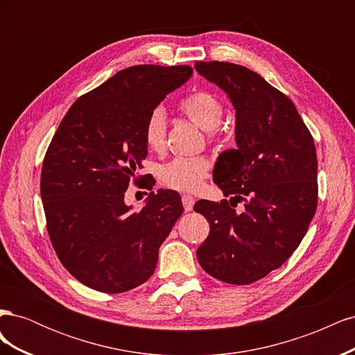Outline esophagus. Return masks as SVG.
Listing matches in <instances>:
<instances>
[{"mask_svg":"<svg viewBox=\"0 0 355 355\" xmlns=\"http://www.w3.org/2000/svg\"><path fill=\"white\" fill-rule=\"evenodd\" d=\"M194 202H196V198H194V197H191V196H182V204H184L185 211H191L192 207H194Z\"/></svg>","mask_w":355,"mask_h":355,"instance_id":"obj_1","label":"esophagus"}]
</instances>
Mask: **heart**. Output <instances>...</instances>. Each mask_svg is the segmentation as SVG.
<instances>
[{
	"instance_id": "1",
	"label": "heart",
	"mask_w": 355,
	"mask_h": 355,
	"mask_svg": "<svg viewBox=\"0 0 355 355\" xmlns=\"http://www.w3.org/2000/svg\"><path fill=\"white\" fill-rule=\"evenodd\" d=\"M179 111L192 123L207 132L209 137L219 135V124L223 116V103L216 94L209 90H197L179 102ZM167 114L163 106H155L149 112L144 139L146 146L154 153H161L166 146ZM210 163L204 157H178L159 166L158 180L170 189L191 192L197 191L202 180L209 176Z\"/></svg>"
}]
</instances>
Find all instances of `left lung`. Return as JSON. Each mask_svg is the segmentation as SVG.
<instances>
[{
    "label": "left lung",
    "instance_id": "left-lung-1",
    "mask_svg": "<svg viewBox=\"0 0 355 355\" xmlns=\"http://www.w3.org/2000/svg\"><path fill=\"white\" fill-rule=\"evenodd\" d=\"M196 69L234 105L237 148L219 155L213 180L225 197L244 201L241 213L228 200L196 202L210 223L197 257L218 280L250 284L292 256L314 218V139L293 102L259 73L230 62H196Z\"/></svg>",
    "mask_w": 355,
    "mask_h": 355
}]
</instances>
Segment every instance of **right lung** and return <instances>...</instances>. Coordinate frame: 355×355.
I'll use <instances>...</instances> for the list:
<instances>
[{
    "instance_id": "obj_1",
    "label": "right lung",
    "mask_w": 355,
    "mask_h": 355,
    "mask_svg": "<svg viewBox=\"0 0 355 355\" xmlns=\"http://www.w3.org/2000/svg\"><path fill=\"white\" fill-rule=\"evenodd\" d=\"M191 75L188 65L125 68L75 101L51 139L41 171L47 231L62 265L98 292L145 283L184 211L176 191L151 192L141 211L124 194L144 178L149 112Z\"/></svg>"
}]
</instances>
